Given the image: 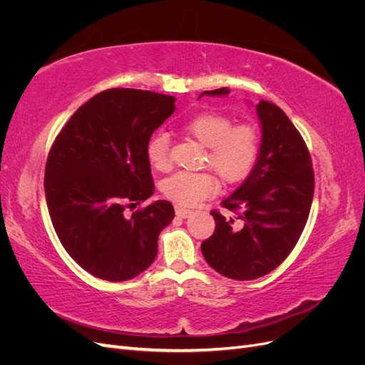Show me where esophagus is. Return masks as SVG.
Wrapping results in <instances>:
<instances>
[{
  "instance_id": "obj_1",
  "label": "esophagus",
  "mask_w": 365,
  "mask_h": 365,
  "mask_svg": "<svg viewBox=\"0 0 365 365\" xmlns=\"http://www.w3.org/2000/svg\"><path fill=\"white\" fill-rule=\"evenodd\" d=\"M175 213H176V216H178V217H189V216L192 215V210L176 205V207H175Z\"/></svg>"
}]
</instances>
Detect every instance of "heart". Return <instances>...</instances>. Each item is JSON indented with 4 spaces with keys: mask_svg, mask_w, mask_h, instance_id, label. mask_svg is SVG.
<instances>
[{
    "mask_svg": "<svg viewBox=\"0 0 365 365\" xmlns=\"http://www.w3.org/2000/svg\"><path fill=\"white\" fill-rule=\"evenodd\" d=\"M187 135L205 148L202 164L228 184L244 180L259 155L260 137L251 123H236L222 113H201L182 125ZM148 158L160 172L172 169L170 137L165 132L153 135L146 148ZM168 200L193 207L212 197L219 190V182L212 172H178L161 184Z\"/></svg>",
    "mask_w": 365,
    "mask_h": 365,
    "instance_id": "heart-1",
    "label": "heart"
}]
</instances>
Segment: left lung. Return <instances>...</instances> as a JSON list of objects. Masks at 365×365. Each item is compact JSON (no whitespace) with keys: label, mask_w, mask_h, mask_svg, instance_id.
<instances>
[{"label":"left lung","mask_w":365,"mask_h":365,"mask_svg":"<svg viewBox=\"0 0 365 365\" xmlns=\"http://www.w3.org/2000/svg\"><path fill=\"white\" fill-rule=\"evenodd\" d=\"M228 88L204 91L225 96ZM259 158L248 178L222 201L235 213L212 210L215 233L201 244L207 263L233 280H254L274 271L300 239L314 197L312 158L300 132L279 106L260 101Z\"/></svg>","instance_id":"8db88e82"}]
</instances>
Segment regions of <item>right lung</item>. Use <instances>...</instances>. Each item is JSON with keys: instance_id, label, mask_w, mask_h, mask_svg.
Wrapping results in <instances>:
<instances>
[{"instance_id": "1", "label": "right lung", "mask_w": 365, "mask_h": 365, "mask_svg": "<svg viewBox=\"0 0 365 365\" xmlns=\"http://www.w3.org/2000/svg\"><path fill=\"white\" fill-rule=\"evenodd\" d=\"M175 101L132 88L105 90L77 109L50 148L43 190L54 231L97 279L125 282L148 269L161 230L175 217L169 201L126 215L155 189L146 148Z\"/></svg>"}]
</instances>
